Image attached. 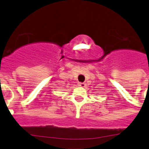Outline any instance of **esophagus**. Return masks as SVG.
<instances>
[{
  "mask_svg": "<svg viewBox=\"0 0 149 149\" xmlns=\"http://www.w3.org/2000/svg\"><path fill=\"white\" fill-rule=\"evenodd\" d=\"M79 86H80V87H82V88H85L86 87V84L84 83V82H80V83H79Z\"/></svg>",
  "mask_w": 149,
  "mask_h": 149,
  "instance_id": "obj_1",
  "label": "esophagus"
}]
</instances>
